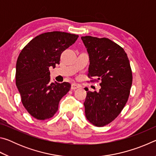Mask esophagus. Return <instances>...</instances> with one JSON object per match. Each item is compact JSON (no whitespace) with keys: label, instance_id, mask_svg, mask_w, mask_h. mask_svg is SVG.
<instances>
[{"label":"esophagus","instance_id":"esophagus-1","mask_svg":"<svg viewBox=\"0 0 156 156\" xmlns=\"http://www.w3.org/2000/svg\"><path fill=\"white\" fill-rule=\"evenodd\" d=\"M80 87V86L78 85V84H76V83H73L72 84V87H71V89H73V90H75V89H77Z\"/></svg>","mask_w":156,"mask_h":156}]
</instances>
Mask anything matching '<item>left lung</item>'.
I'll return each instance as SVG.
<instances>
[{
  "instance_id": "obj_1",
  "label": "left lung",
  "mask_w": 156,
  "mask_h": 156,
  "mask_svg": "<svg viewBox=\"0 0 156 156\" xmlns=\"http://www.w3.org/2000/svg\"><path fill=\"white\" fill-rule=\"evenodd\" d=\"M81 39L89 54L88 76L101 81L98 92H87L85 116L92 125L103 126L120 114L127 102L132 84L130 63L123 48L109 38L86 36Z\"/></svg>"
}]
</instances>
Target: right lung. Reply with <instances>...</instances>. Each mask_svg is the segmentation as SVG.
I'll return each instance as SVG.
<instances>
[{"instance_id": "1", "label": "right lung", "mask_w": 156, "mask_h": 156, "mask_svg": "<svg viewBox=\"0 0 156 156\" xmlns=\"http://www.w3.org/2000/svg\"><path fill=\"white\" fill-rule=\"evenodd\" d=\"M78 35L62 31L43 33L33 38L20 53L16 67V84L23 106L38 120L51 118L71 84L50 82L49 67L60 64L63 51Z\"/></svg>"}]
</instances>
